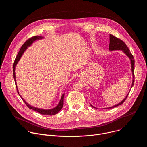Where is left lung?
<instances>
[{
	"label": "left lung",
	"mask_w": 147,
	"mask_h": 147,
	"mask_svg": "<svg viewBox=\"0 0 147 147\" xmlns=\"http://www.w3.org/2000/svg\"><path fill=\"white\" fill-rule=\"evenodd\" d=\"M109 38H110V43H109V49L110 51H116V50H121L125 55H126L131 60V71H132V74H133V82H132V85L131 87V88H132V87L134 85V57L133 56V55L131 54V53L130 52L129 49L128 48V47H127V45H125V44L123 40H121V39L116 38V36H113V35L110 34L109 35ZM130 91L129 92L127 95L125 96V98L119 103L115 105V106H113L112 107H109V108H107V109L110 108L112 109L113 108L116 107L117 106L121 105L125 100L126 98L128 96V95L129 94ZM91 106L92 108H96L94 107H93L92 105Z\"/></svg>",
	"instance_id": "8db88e82"
}]
</instances>
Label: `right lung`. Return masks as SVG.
I'll return each instance as SVG.
<instances>
[{"mask_svg":"<svg viewBox=\"0 0 147 147\" xmlns=\"http://www.w3.org/2000/svg\"><path fill=\"white\" fill-rule=\"evenodd\" d=\"M43 37L42 36H32L30 38H29L28 40H27L25 43L22 46V47H21L18 54H17V56L14 60V62L13 63V77H14V81H15V83H16V88H17V92L18 94H19V92H18V89H17V84H16V76H15V66H16V65L17 64L18 61H19L20 59L21 58V56H22L23 53H24V52L26 50V49L28 47H30L33 42L34 41L36 40V39H42ZM19 95L21 96V95L19 94ZM64 96H65V94H63L61 97V99L59 103V104L57 105V106L53 109H39V108H35V107H33L32 106H31L30 105H29L28 103H27L24 99L23 98L22 99L23 100L24 102V103H26V105L28 107V108L31 109H32L36 112H39V113L42 114V115H55L56 113H57L62 108L63 106V99H64ZM22 97V96H21Z\"/></svg>","mask_w":147,"mask_h":147,"instance_id":"add662e5","label":"right lung"}]
</instances>
